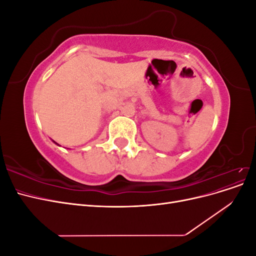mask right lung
<instances>
[{
    "mask_svg": "<svg viewBox=\"0 0 256 256\" xmlns=\"http://www.w3.org/2000/svg\"><path fill=\"white\" fill-rule=\"evenodd\" d=\"M56 144H58V143H56Z\"/></svg>",
    "mask_w": 256,
    "mask_h": 256,
    "instance_id": "1",
    "label": "right lung"
}]
</instances>
